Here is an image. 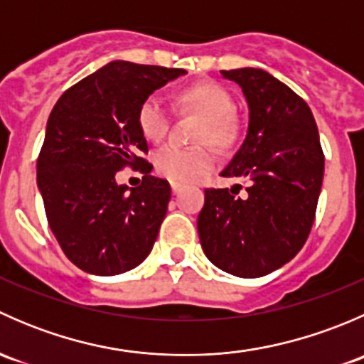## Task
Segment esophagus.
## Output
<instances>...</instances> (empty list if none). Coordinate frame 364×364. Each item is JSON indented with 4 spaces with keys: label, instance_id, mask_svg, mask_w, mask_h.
Here are the masks:
<instances>
[{
    "label": "esophagus",
    "instance_id": "34e87169",
    "mask_svg": "<svg viewBox=\"0 0 364 364\" xmlns=\"http://www.w3.org/2000/svg\"><path fill=\"white\" fill-rule=\"evenodd\" d=\"M171 188H172V193H174V196H178V193L181 192V185H179V183H171Z\"/></svg>",
    "mask_w": 364,
    "mask_h": 364
}]
</instances>
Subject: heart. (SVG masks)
I'll list each match as a JSON object with an SVG mask.
<instances>
[{
  "label": "heart",
  "instance_id": "b5f03b06",
  "mask_svg": "<svg viewBox=\"0 0 364 364\" xmlns=\"http://www.w3.org/2000/svg\"><path fill=\"white\" fill-rule=\"evenodd\" d=\"M174 105L183 111H193L204 117L197 134V142H211L218 148L232 144L236 139L237 119L234 116V98L216 82H196L174 97ZM172 109L159 97H148L137 111V124L146 139L159 142L171 128ZM216 165L215 151L208 144L185 148L167 144L155 153V167L159 174L179 185L199 181Z\"/></svg>",
  "mask_w": 364,
  "mask_h": 364
}]
</instances>
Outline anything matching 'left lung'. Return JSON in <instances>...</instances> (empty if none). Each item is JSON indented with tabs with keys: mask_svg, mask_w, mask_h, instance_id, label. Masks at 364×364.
<instances>
[{
	"mask_svg": "<svg viewBox=\"0 0 364 364\" xmlns=\"http://www.w3.org/2000/svg\"><path fill=\"white\" fill-rule=\"evenodd\" d=\"M222 75L240 84L250 109L247 139L222 176L247 178L248 193L205 188L197 229L216 267L257 278L287 264L306 243L324 153L314 114L291 87L260 68L222 70Z\"/></svg>",
	"mask_w": 364,
	"mask_h": 364,
	"instance_id": "left-lung-1",
	"label": "left lung"
}]
</instances>
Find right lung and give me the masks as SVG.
Returning <instances> with one entry per match:
<instances>
[{
    "mask_svg": "<svg viewBox=\"0 0 364 364\" xmlns=\"http://www.w3.org/2000/svg\"><path fill=\"white\" fill-rule=\"evenodd\" d=\"M185 73L181 68L112 61L68 87L47 121L36 183L47 222L77 267L112 277L134 269L151 252L171 200V186L151 176L139 105ZM145 174L135 189L115 174Z\"/></svg>",
    "mask_w": 364,
    "mask_h": 364,
    "instance_id": "right-lung-1",
    "label": "right lung"
}]
</instances>
